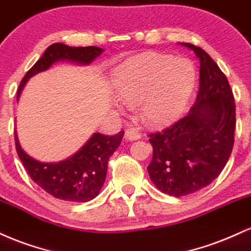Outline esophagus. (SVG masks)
<instances>
[{
    "mask_svg": "<svg viewBox=\"0 0 251 251\" xmlns=\"http://www.w3.org/2000/svg\"><path fill=\"white\" fill-rule=\"evenodd\" d=\"M141 132L136 130V129H128L125 132V138L126 141H136L138 138H141Z\"/></svg>",
    "mask_w": 251,
    "mask_h": 251,
    "instance_id": "obj_1",
    "label": "esophagus"
}]
</instances>
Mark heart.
<instances>
[{"mask_svg":"<svg viewBox=\"0 0 251 251\" xmlns=\"http://www.w3.org/2000/svg\"><path fill=\"white\" fill-rule=\"evenodd\" d=\"M195 83L193 62L158 52L129 58L115 69L113 78L117 96L129 107L138 105L143 122L155 128L182 116Z\"/></svg>","mask_w":251,"mask_h":251,"instance_id":"b5f03b06","label":"heart"}]
</instances>
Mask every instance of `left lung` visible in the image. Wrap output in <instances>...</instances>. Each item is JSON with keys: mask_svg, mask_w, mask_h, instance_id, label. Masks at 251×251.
I'll return each mask as SVG.
<instances>
[{"mask_svg": "<svg viewBox=\"0 0 251 251\" xmlns=\"http://www.w3.org/2000/svg\"><path fill=\"white\" fill-rule=\"evenodd\" d=\"M200 60V88L190 111L173 126L149 135L150 179L167 195L181 197L210 184L230 157L236 125L230 85L200 47L178 43Z\"/></svg>", "mask_w": 251, "mask_h": 251, "instance_id": "obj_1", "label": "left lung"}]
</instances>
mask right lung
Listing matches in <instances>:
<instances>
[{
  "instance_id": "obj_1",
  "label": "right lung",
  "mask_w": 251,
  "mask_h": 251,
  "mask_svg": "<svg viewBox=\"0 0 251 251\" xmlns=\"http://www.w3.org/2000/svg\"><path fill=\"white\" fill-rule=\"evenodd\" d=\"M104 51L99 47H69L63 43L49 46L41 58L30 68L21 81L17 102L26 82L32 76L48 70L56 62L67 61L77 66H89ZM125 131L114 136L94 132L89 140L66 160L41 162L28 155L21 147L15 129L17 155L32 181L44 191L58 200L69 202H88L101 191L108 170V161L120 147Z\"/></svg>"
}]
</instances>
